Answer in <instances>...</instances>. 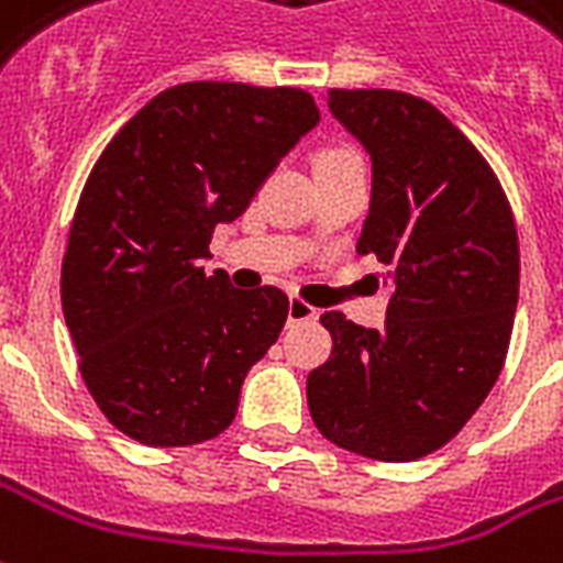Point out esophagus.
<instances>
[{"mask_svg": "<svg viewBox=\"0 0 563 563\" xmlns=\"http://www.w3.org/2000/svg\"><path fill=\"white\" fill-rule=\"evenodd\" d=\"M316 316H319V310L310 307L307 301H301V298L289 301V322H313Z\"/></svg>", "mask_w": 563, "mask_h": 563, "instance_id": "obj_1", "label": "esophagus"}]
</instances>
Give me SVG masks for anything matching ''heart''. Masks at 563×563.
Masks as SVG:
<instances>
[{
    "label": "heart",
    "instance_id": "heart-1",
    "mask_svg": "<svg viewBox=\"0 0 563 563\" xmlns=\"http://www.w3.org/2000/svg\"><path fill=\"white\" fill-rule=\"evenodd\" d=\"M361 161V154L355 148H349V145H324L316 152V173H328V169H336V166L345 164H355Z\"/></svg>",
    "mask_w": 563,
    "mask_h": 563
}]
</instances>
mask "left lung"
I'll list each match as a JSON object with an SVG mask.
<instances>
[{"mask_svg":"<svg viewBox=\"0 0 563 563\" xmlns=\"http://www.w3.org/2000/svg\"><path fill=\"white\" fill-rule=\"evenodd\" d=\"M328 107L373 161L357 253L394 277L385 328L324 313L334 349L307 376L316 427L378 462L439 451L501 376L519 298V239L501 181L430 101L331 89Z\"/></svg>","mask_w":563,"mask_h":563,"instance_id":"1","label":"left lung"}]
</instances>
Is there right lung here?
<instances>
[{"label":"right lung","mask_w":563,"mask_h":563,"mask_svg":"<svg viewBox=\"0 0 563 563\" xmlns=\"http://www.w3.org/2000/svg\"><path fill=\"white\" fill-rule=\"evenodd\" d=\"M319 122L310 91L181 82L161 91L91 166L62 260V310L103 418L148 448L220 435L247 369L277 343L289 298L206 277L218 223Z\"/></svg>","instance_id":"1"}]
</instances>
